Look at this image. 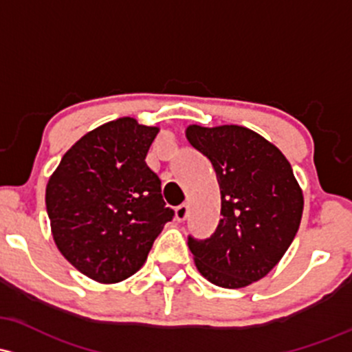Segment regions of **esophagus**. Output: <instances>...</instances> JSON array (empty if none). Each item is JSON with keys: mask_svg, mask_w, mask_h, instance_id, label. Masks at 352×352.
<instances>
[{"mask_svg": "<svg viewBox=\"0 0 352 352\" xmlns=\"http://www.w3.org/2000/svg\"><path fill=\"white\" fill-rule=\"evenodd\" d=\"M187 215H188V206L187 204H180V206L175 208V219L179 220V222H184V220L187 219Z\"/></svg>", "mask_w": 352, "mask_h": 352, "instance_id": "obj_1", "label": "esophagus"}]
</instances>
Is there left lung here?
Instances as JSON below:
<instances>
[{
	"instance_id": "left-lung-1",
	"label": "left lung",
	"mask_w": 352,
	"mask_h": 352,
	"mask_svg": "<svg viewBox=\"0 0 352 352\" xmlns=\"http://www.w3.org/2000/svg\"><path fill=\"white\" fill-rule=\"evenodd\" d=\"M187 138L215 170L222 215L210 237L188 235V249L212 284L245 287L274 269L294 241L302 192L283 152L252 130L192 125Z\"/></svg>"
}]
</instances>
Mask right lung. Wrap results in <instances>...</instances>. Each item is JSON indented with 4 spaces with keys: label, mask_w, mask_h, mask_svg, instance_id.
<instances>
[{
    "label": "right lung",
    "mask_w": 352,
    "mask_h": 352,
    "mask_svg": "<svg viewBox=\"0 0 352 352\" xmlns=\"http://www.w3.org/2000/svg\"><path fill=\"white\" fill-rule=\"evenodd\" d=\"M155 126L123 117L80 138L46 185V212L56 247L98 283H120L144 265L175 212L145 157Z\"/></svg>",
    "instance_id": "1"
}]
</instances>
